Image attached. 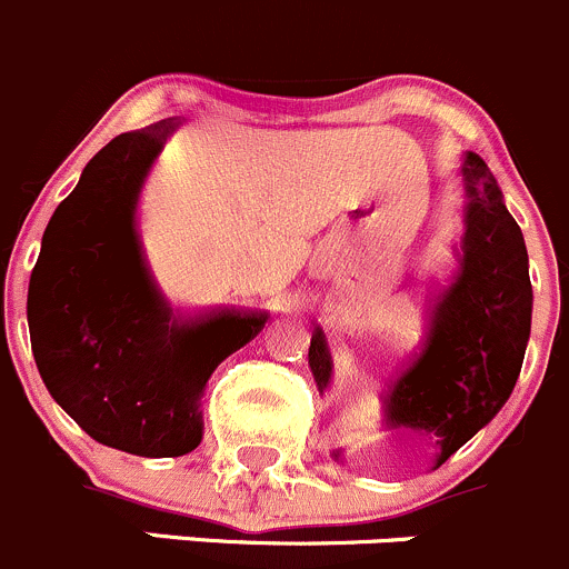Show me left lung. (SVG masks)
Listing matches in <instances>:
<instances>
[{
	"label": "left lung",
	"instance_id": "obj_1",
	"mask_svg": "<svg viewBox=\"0 0 569 569\" xmlns=\"http://www.w3.org/2000/svg\"><path fill=\"white\" fill-rule=\"evenodd\" d=\"M466 208L455 271L430 298L425 337L380 391L383 432L432 443V468L471 441L509 400L531 333V279L523 232L503 204L488 163L462 153ZM309 370L323 395L333 361L326 333L312 331ZM339 449L333 460H339Z\"/></svg>",
	"mask_w": 569,
	"mask_h": 569
}]
</instances>
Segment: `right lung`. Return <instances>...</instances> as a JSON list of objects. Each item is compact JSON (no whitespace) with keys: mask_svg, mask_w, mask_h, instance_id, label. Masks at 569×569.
<instances>
[{"mask_svg":"<svg viewBox=\"0 0 569 569\" xmlns=\"http://www.w3.org/2000/svg\"><path fill=\"white\" fill-rule=\"evenodd\" d=\"M178 126L120 133L92 156L46 227L27 296L34 365L57 406L98 443L142 458L199 447L210 375L268 323L178 320L150 273L139 197Z\"/></svg>","mask_w":569,"mask_h":569,"instance_id":"right-lung-1","label":"right lung"}]
</instances>
